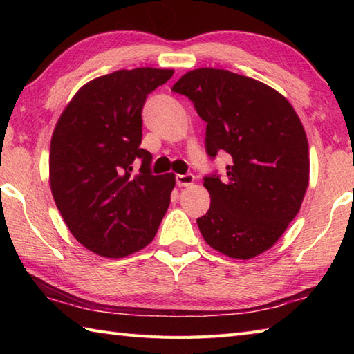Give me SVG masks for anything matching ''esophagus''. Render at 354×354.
<instances>
[{
  "mask_svg": "<svg viewBox=\"0 0 354 354\" xmlns=\"http://www.w3.org/2000/svg\"><path fill=\"white\" fill-rule=\"evenodd\" d=\"M194 183V176L192 173H184V175H176V185L187 187Z\"/></svg>",
  "mask_w": 354,
  "mask_h": 354,
  "instance_id": "1",
  "label": "esophagus"
}]
</instances>
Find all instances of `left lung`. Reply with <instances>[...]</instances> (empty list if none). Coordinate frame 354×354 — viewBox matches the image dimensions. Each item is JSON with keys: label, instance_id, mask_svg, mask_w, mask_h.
Here are the masks:
<instances>
[{"label": "left lung", "instance_id": "8db88e82", "mask_svg": "<svg viewBox=\"0 0 354 354\" xmlns=\"http://www.w3.org/2000/svg\"><path fill=\"white\" fill-rule=\"evenodd\" d=\"M207 123L209 160L231 156L227 175L204 176L212 198L196 221L205 242L228 257L269 250L295 219L309 184V145L297 112L275 89L228 70L199 68L171 88Z\"/></svg>", "mask_w": 354, "mask_h": 354}]
</instances>
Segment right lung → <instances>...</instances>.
I'll use <instances>...</instances> for the list:
<instances>
[{
	"label": "right lung",
	"mask_w": 354,
	"mask_h": 354,
	"mask_svg": "<svg viewBox=\"0 0 354 354\" xmlns=\"http://www.w3.org/2000/svg\"><path fill=\"white\" fill-rule=\"evenodd\" d=\"M173 70H118L82 86L53 132L50 185L66 227L89 251L120 259L152 242L175 175H153L141 149L142 106ZM142 161L131 173V164Z\"/></svg>",
	"instance_id": "obj_1"
}]
</instances>
